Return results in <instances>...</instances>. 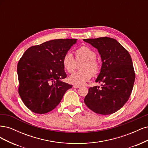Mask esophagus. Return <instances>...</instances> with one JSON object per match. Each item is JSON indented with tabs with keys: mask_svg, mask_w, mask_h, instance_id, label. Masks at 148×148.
Masks as SVG:
<instances>
[{
	"mask_svg": "<svg viewBox=\"0 0 148 148\" xmlns=\"http://www.w3.org/2000/svg\"><path fill=\"white\" fill-rule=\"evenodd\" d=\"M80 87V85H73V87L75 88H79Z\"/></svg>",
	"mask_w": 148,
	"mask_h": 148,
	"instance_id": "esophagus-1",
	"label": "esophagus"
}]
</instances>
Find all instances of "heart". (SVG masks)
<instances>
[{
	"label": "heart",
	"mask_w": 148,
	"mask_h": 148,
	"mask_svg": "<svg viewBox=\"0 0 148 148\" xmlns=\"http://www.w3.org/2000/svg\"><path fill=\"white\" fill-rule=\"evenodd\" d=\"M97 53L93 49L87 46H82L75 50V60L77 63L83 61L79 66L81 70L73 73L68 78L71 84L81 85H84L92 78V75L99 73L100 65L95 60ZM62 64L64 69L68 73L74 72L76 68V62L72 53L67 51L62 58Z\"/></svg>",
	"instance_id": "b5f03b06"
}]
</instances>
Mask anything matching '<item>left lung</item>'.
<instances>
[{"label": "left lung", "mask_w": 148, "mask_h": 148, "mask_svg": "<svg viewBox=\"0 0 148 148\" xmlns=\"http://www.w3.org/2000/svg\"><path fill=\"white\" fill-rule=\"evenodd\" d=\"M97 49L102 66L96 82L101 88H88L84 103L93 112L108 115L117 112L128 101L135 79L131 56L120 43L111 37L84 39Z\"/></svg>", "instance_id": "obj_1"}]
</instances>
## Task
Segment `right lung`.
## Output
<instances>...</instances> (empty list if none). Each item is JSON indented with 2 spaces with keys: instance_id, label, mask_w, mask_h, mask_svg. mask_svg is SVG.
<instances>
[{
  "instance_id": "obj_1",
  "label": "right lung",
  "mask_w": 148,
  "mask_h": 148,
  "mask_svg": "<svg viewBox=\"0 0 148 148\" xmlns=\"http://www.w3.org/2000/svg\"><path fill=\"white\" fill-rule=\"evenodd\" d=\"M76 39H55L29 47L17 66L18 92L25 106L36 114H45L58 105L73 85L62 82L67 77L62 58Z\"/></svg>"
}]
</instances>
